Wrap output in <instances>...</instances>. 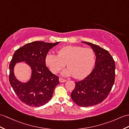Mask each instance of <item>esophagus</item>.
Listing matches in <instances>:
<instances>
[{
	"instance_id": "esophagus-1",
	"label": "esophagus",
	"mask_w": 129,
	"mask_h": 129,
	"mask_svg": "<svg viewBox=\"0 0 129 129\" xmlns=\"http://www.w3.org/2000/svg\"><path fill=\"white\" fill-rule=\"evenodd\" d=\"M59 80V81L60 82H64L66 81H67L65 79H64L61 78V77H60Z\"/></svg>"
}]
</instances>
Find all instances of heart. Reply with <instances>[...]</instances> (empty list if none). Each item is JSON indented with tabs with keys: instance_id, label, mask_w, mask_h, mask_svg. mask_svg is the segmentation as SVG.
I'll return each mask as SVG.
<instances>
[{
	"instance_id": "obj_1",
	"label": "heart",
	"mask_w": 129,
	"mask_h": 129,
	"mask_svg": "<svg viewBox=\"0 0 129 129\" xmlns=\"http://www.w3.org/2000/svg\"><path fill=\"white\" fill-rule=\"evenodd\" d=\"M58 53H49L46 56V64L54 74L58 73L67 63L68 68L62 71V75L82 79L91 73L94 66L95 54L91 48L67 46L60 48Z\"/></svg>"
}]
</instances>
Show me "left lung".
<instances>
[{
	"label": "left lung",
	"mask_w": 129,
	"mask_h": 129,
	"mask_svg": "<svg viewBox=\"0 0 129 129\" xmlns=\"http://www.w3.org/2000/svg\"><path fill=\"white\" fill-rule=\"evenodd\" d=\"M90 46L95 55V66L86 78L75 82L71 97L77 105L87 107L100 104L111 91L115 80V61L109 53L97 45L82 42Z\"/></svg>",
	"instance_id": "1"
}]
</instances>
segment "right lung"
<instances>
[{"instance_id": "add662e5", "label": "right lung", "mask_w": 129, "mask_h": 129, "mask_svg": "<svg viewBox=\"0 0 129 129\" xmlns=\"http://www.w3.org/2000/svg\"><path fill=\"white\" fill-rule=\"evenodd\" d=\"M60 42L35 41L14 53L9 65V81L19 100L27 105L42 106L52 98L55 87L59 83V77L46 67V56L49 50ZM20 62H25L31 68V78L26 83L18 80L14 76V66Z\"/></svg>"}]
</instances>
